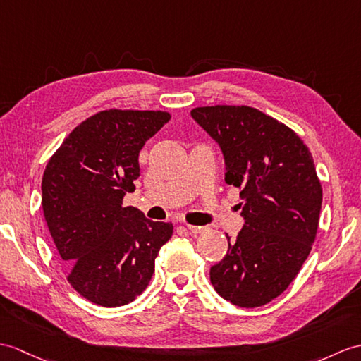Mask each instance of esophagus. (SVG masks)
<instances>
[{"label":"esophagus","instance_id":"1","mask_svg":"<svg viewBox=\"0 0 361 361\" xmlns=\"http://www.w3.org/2000/svg\"><path fill=\"white\" fill-rule=\"evenodd\" d=\"M186 226H188L189 232H192V233H201L204 231L203 226H194V224H186Z\"/></svg>","mask_w":361,"mask_h":361}]
</instances>
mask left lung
<instances>
[{
	"mask_svg": "<svg viewBox=\"0 0 361 361\" xmlns=\"http://www.w3.org/2000/svg\"><path fill=\"white\" fill-rule=\"evenodd\" d=\"M190 115L220 145L224 180L243 200L245 226L211 267V283L232 305L263 306L294 281L315 241L323 190L314 158L294 130L255 107L204 106Z\"/></svg>",
	"mask_w": 361,
	"mask_h": 361,
	"instance_id": "left-lung-1",
	"label": "left lung"
}]
</instances>
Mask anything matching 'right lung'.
<instances>
[{"mask_svg":"<svg viewBox=\"0 0 361 361\" xmlns=\"http://www.w3.org/2000/svg\"><path fill=\"white\" fill-rule=\"evenodd\" d=\"M169 120L163 111H102L64 138L44 169L41 203L67 281L98 306L141 295L158 250L172 237V223L123 207L140 177L141 147Z\"/></svg>","mask_w":361,"mask_h":361,"instance_id":"obj_1","label":"right lung"}]
</instances>
